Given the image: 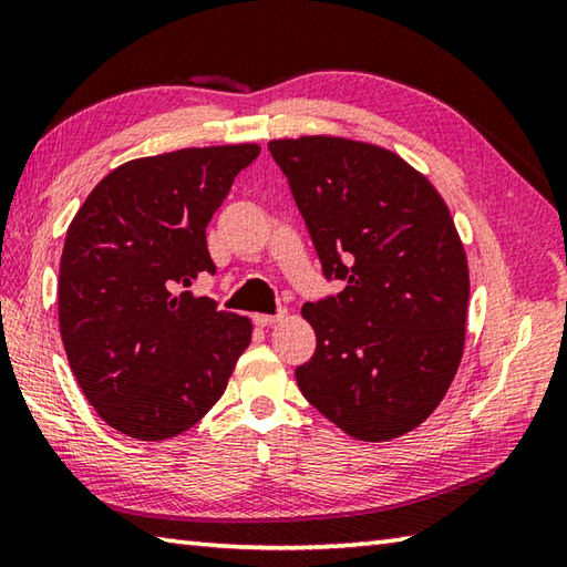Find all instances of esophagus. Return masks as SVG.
Listing matches in <instances>:
<instances>
[{
  "label": "esophagus",
  "instance_id": "obj_1",
  "mask_svg": "<svg viewBox=\"0 0 567 567\" xmlns=\"http://www.w3.org/2000/svg\"><path fill=\"white\" fill-rule=\"evenodd\" d=\"M285 317H287V311L282 309V311H277V315H256L252 317V321H256V327L265 329V327H272V323H277V321H282Z\"/></svg>",
  "mask_w": 567,
  "mask_h": 567
}]
</instances>
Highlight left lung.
Masks as SVG:
<instances>
[{
  "label": "left lung",
  "mask_w": 567,
  "mask_h": 567,
  "mask_svg": "<svg viewBox=\"0 0 567 567\" xmlns=\"http://www.w3.org/2000/svg\"><path fill=\"white\" fill-rule=\"evenodd\" d=\"M323 272L346 287L302 317L317 351L297 384L319 412L368 443L433 414L461 365L467 256L449 204L416 167L370 141L272 138Z\"/></svg>",
  "instance_id": "1"
}]
</instances>
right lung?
<instances>
[{"instance_id": "add662e5", "label": "right lung", "mask_w": 567, "mask_h": 567, "mask_svg": "<svg viewBox=\"0 0 567 567\" xmlns=\"http://www.w3.org/2000/svg\"><path fill=\"white\" fill-rule=\"evenodd\" d=\"M260 143L179 148L102 177L68 226L58 323L80 390L112 429L165 441L219 402L248 317L179 292L214 272L207 226Z\"/></svg>"}]
</instances>
